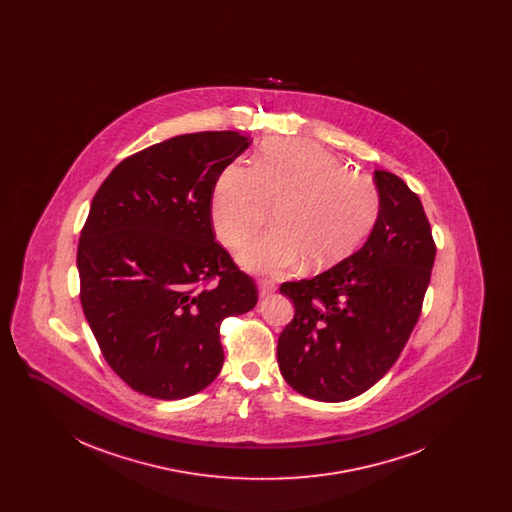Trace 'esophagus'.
I'll list each match as a JSON object with an SVG mask.
<instances>
[{
	"mask_svg": "<svg viewBox=\"0 0 512 512\" xmlns=\"http://www.w3.org/2000/svg\"><path fill=\"white\" fill-rule=\"evenodd\" d=\"M274 290H276L274 282H270V280H261V282H259V295H261V297H267V295H270Z\"/></svg>",
	"mask_w": 512,
	"mask_h": 512,
	"instance_id": "esophagus-1",
	"label": "esophagus"
}]
</instances>
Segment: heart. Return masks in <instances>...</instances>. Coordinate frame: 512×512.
Listing matches in <instances>:
<instances>
[{"instance_id":"1","label":"heart","mask_w":512,"mask_h":512,"mask_svg":"<svg viewBox=\"0 0 512 512\" xmlns=\"http://www.w3.org/2000/svg\"><path fill=\"white\" fill-rule=\"evenodd\" d=\"M274 209L272 230L238 251L242 267L282 274L299 261L307 270L334 267L355 253L380 211L376 184L305 140L272 142L257 155L255 169L230 163L220 172L211 219L222 244L247 240Z\"/></svg>"}]
</instances>
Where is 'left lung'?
I'll use <instances>...</instances> for the list:
<instances>
[{
	"mask_svg": "<svg viewBox=\"0 0 512 512\" xmlns=\"http://www.w3.org/2000/svg\"><path fill=\"white\" fill-rule=\"evenodd\" d=\"M380 211L361 249L311 280L284 282L293 320L278 338L284 380L305 397L338 403L372 388L401 355L420 317L436 259L418 195L374 171Z\"/></svg>",
	"mask_w": 512,
	"mask_h": 512,
	"instance_id": "8db88e82",
	"label": "left lung"
}]
</instances>
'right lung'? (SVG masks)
Wrapping results in <instances>:
<instances>
[{"label": "right lung", "mask_w": 512, "mask_h": 512, "mask_svg": "<svg viewBox=\"0 0 512 512\" xmlns=\"http://www.w3.org/2000/svg\"><path fill=\"white\" fill-rule=\"evenodd\" d=\"M249 144L232 130L174 136L126 157L94 195L76 253L80 303L105 361L138 393L205 390L224 363L220 322L257 305L211 219L220 172Z\"/></svg>", "instance_id": "add662e5"}]
</instances>
